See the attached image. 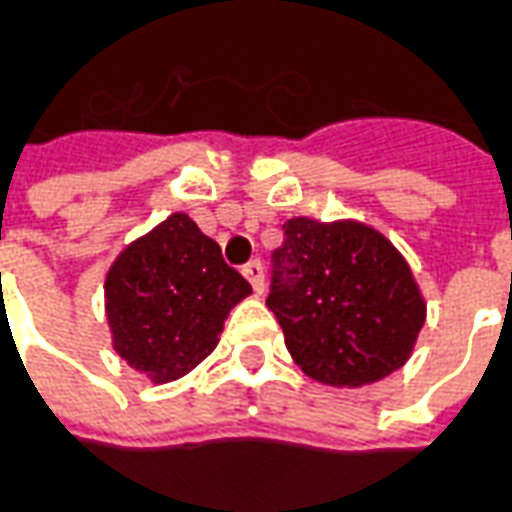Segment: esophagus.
Returning a JSON list of instances; mask_svg holds the SVG:
<instances>
[{
  "instance_id": "34e87169",
  "label": "esophagus",
  "mask_w": 512,
  "mask_h": 512,
  "mask_svg": "<svg viewBox=\"0 0 512 512\" xmlns=\"http://www.w3.org/2000/svg\"><path fill=\"white\" fill-rule=\"evenodd\" d=\"M242 275L251 280V286L256 294H264V267H261V261H251V264H245Z\"/></svg>"
}]
</instances>
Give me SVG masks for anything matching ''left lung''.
Returning a JSON list of instances; mask_svg holds the SVG:
<instances>
[{"label": "left lung", "mask_w": 512, "mask_h": 512, "mask_svg": "<svg viewBox=\"0 0 512 512\" xmlns=\"http://www.w3.org/2000/svg\"><path fill=\"white\" fill-rule=\"evenodd\" d=\"M283 232L267 307L302 372L326 386H367L397 372L426 321L405 256L359 221L299 215Z\"/></svg>", "instance_id": "8db88e82"}]
</instances>
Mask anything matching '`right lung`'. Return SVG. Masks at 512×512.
I'll use <instances>...</instances> for the list:
<instances>
[{
    "instance_id": "right-lung-1",
    "label": "right lung",
    "mask_w": 512,
    "mask_h": 512,
    "mask_svg": "<svg viewBox=\"0 0 512 512\" xmlns=\"http://www.w3.org/2000/svg\"><path fill=\"white\" fill-rule=\"evenodd\" d=\"M248 294L251 283L226 264L221 245L186 213H172L107 272L115 353L153 383L183 378L213 353L226 315Z\"/></svg>"
}]
</instances>
